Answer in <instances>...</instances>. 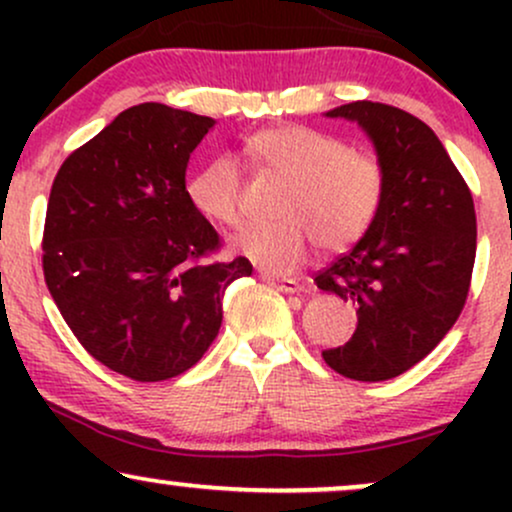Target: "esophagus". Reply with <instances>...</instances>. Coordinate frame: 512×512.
Instances as JSON below:
<instances>
[{"instance_id":"34e87169","label":"esophagus","mask_w":512,"mask_h":512,"mask_svg":"<svg viewBox=\"0 0 512 512\" xmlns=\"http://www.w3.org/2000/svg\"><path fill=\"white\" fill-rule=\"evenodd\" d=\"M262 279L267 281V284H272L276 291H284V293H301L303 291V284L296 279H279V276L267 274V272H262Z\"/></svg>"}]
</instances>
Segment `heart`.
<instances>
[{"label":"heart","mask_w":512,"mask_h":512,"mask_svg":"<svg viewBox=\"0 0 512 512\" xmlns=\"http://www.w3.org/2000/svg\"><path fill=\"white\" fill-rule=\"evenodd\" d=\"M245 154L286 182L276 223H252L233 248L267 272H291L317 243L344 250L366 236L385 195V168L370 151L308 125H276L245 139ZM187 197L207 219L243 221V180L231 156H216L187 182Z\"/></svg>","instance_id":"1"}]
</instances>
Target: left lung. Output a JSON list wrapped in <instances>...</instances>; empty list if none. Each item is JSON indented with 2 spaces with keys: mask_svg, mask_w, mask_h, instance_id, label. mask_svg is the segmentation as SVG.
<instances>
[{
  "mask_svg": "<svg viewBox=\"0 0 512 512\" xmlns=\"http://www.w3.org/2000/svg\"><path fill=\"white\" fill-rule=\"evenodd\" d=\"M327 117L363 127L385 168V195L366 236L315 276L317 289L354 301L358 315L354 337L322 358L344 378L378 383L431 354L460 317L477 214L460 170L419 117L368 101Z\"/></svg>",
  "mask_w": 512,
  "mask_h": 512,
  "instance_id": "8db88e82",
  "label": "left lung"
}]
</instances>
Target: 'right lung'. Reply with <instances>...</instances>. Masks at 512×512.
Masks as SVG:
<instances>
[{
	"label": "right lung",
	"instance_id": "obj_1",
	"mask_svg": "<svg viewBox=\"0 0 512 512\" xmlns=\"http://www.w3.org/2000/svg\"><path fill=\"white\" fill-rule=\"evenodd\" d=\"M214 120L163 103L127 108L52 182L43 272L81 346L137 383L192 368L219 334L245 257L209 260L219 233L187 197L190 154Z\"/></svg>",
	"mask_w": 512,
	"mask_h": 512
}]
</instances>
